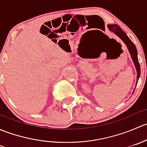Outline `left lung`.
<instances>
[{"label":"left lung","instance_id":"left-lung-1","mask_svg":"<svg viewBox=\"0 0 147 147\" xmlns=\"http://www.w3.org/2000/svg\"><path fill=\"white\" fill-rule=\"evenodd\" d=\"M107 28H109V30L112 32H113L114 33L116 34L118 37L124 42L126 46L128 48L129 52L130 53V55H131V59H132V61L134 63V66H135L136 69H137V83H136V85L137 84L138 80H139V78L140 77V73H141V68H140V65L139 63V60H138V57H137V50L136 48V46L133 43L132 41L129 38V37L127 36V34L121 29V28L119 27V25L114 24V25H107ZM134 92H133L134 93Z\"/></svg>","mask_w":147,"mask_h":147}]
</instances>
